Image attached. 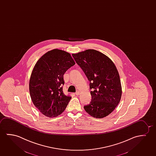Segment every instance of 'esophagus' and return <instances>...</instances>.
I'll use <instances>...</instances> for the list:
<instances>
[{
	"mask_svg": "<svg viewBox=\"0 0 156 156\" xmlns=\"http://www.w3.org/2000/svg\"><path fill=\"white\" fill-rule=\"evenodd\" d=\"M79 94H80V92H79V91L78 90V91L76 93V95H79Z\"/></svg>",
	"mask_w": 156,
	"mask_h": 156,
	"instance_id": "obj_1",
	"label": "esophagus"
}]
</instances>
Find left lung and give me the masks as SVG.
<instances>
[{"instance_id": "left-lung-1", "label": "left lung", "mask_w": 156, "mask_h": 156, "mask_svg": "<svg viewBox=\"0 0 156 156\" xmlns=\"http://www.w3.org/2000/svg\"><path fill=\"white\" fill-rule=\"evenodd\" d=\"M72 55L90 82L92 100L84 109L93 118L106 117L117 107L122 95L116 66L108 57L95 50H86Z\"/></svg>"}]
</instances>
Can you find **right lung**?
Returning a JSON list of instances; mask_svg holds the SVG:
<instances>
[{
	"instance_id": "obj_1",
	"label": "right lung",
	"mask_w": 156,
	"mask_h": 156,
	"mask_svg": "<svg viewBox=\"0 0 156 156\" xmlns=\"http://www.w3.org/2000/svg\"><path fill=\"white\" fill-rule=\"evenodd\" d=\"M75 62L69 52L51 50L37 61L30 77L32 102L42 114L55 118L66 109L71 97L65 95L63 75Z\"/></svg>"
}]
</instances>
